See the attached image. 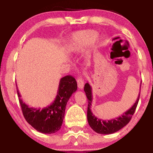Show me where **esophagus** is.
<instances>
[{"mask_svg": "<svg viewBox=\"0 0 153 153\" xmlns=\"http://www.w3.org/2000/svg\"><path fill=\"white\" fill-rule=\"evenodd\" d=\"M77 82H78V87L79 89H82L83 87H84V80L81 78V77H79L77 80Z\"/></svg>", "mask_w": 153, "mask_h": 153, "instance_id": "1", "label": "esophagus"}]
</instances>
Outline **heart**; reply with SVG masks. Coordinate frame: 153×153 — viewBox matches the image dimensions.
<instances>
[{
  "label": "heart",
  "mask_w": 153,
  "mask_h": 153,
  "mask_svg": "<svg viewBox=\"0 0 153 153\" xmlns=\"http://www.w3.org/2000/svg\"><path fill=\"white\" fill-rule=\"evenodd\" d=\"M96 36L94 30H85L73 34L71 38L69 48L74 52H78L89 43Z\"/></svg>",
  "instance_id": "1"
}]
</instances>
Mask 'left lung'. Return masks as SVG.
Wrapping results in <instances>:
<instances>
[{
    "instance_id": "8db88e82",
    "label": "left lung",
    "mask_w": 153,
    "mask_h": 153,
    "mask_svg": "<svg viewBox=\"0 0 153 153\" xmlns=\"http://www.w3.org/2000/svg\"><path fill=\"white\" fill-rule=\"evenodd\" d=\"M141 85V84H140ZM85 92L86 94L87 101H88V107H87V120L89 126L94 131L98 134H111L120 130L125 126L127 125L131 120L132 115L137 107L138 101H139L140 92L138 94L137 100L132 105V107L125 112L123 115L117 118L111 119L110 120H103L97 118L91 113L90 109L91 103H92V91L91 87L88 82L85 85Z\"/></svg>"
}]
</instances>
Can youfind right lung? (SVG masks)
Wrapping results in <instances>:
<instances>
[{
	"instance_id": "right-lung-1",
	"label": "right lung",
	"mask_w": 153,
	"mask_h": 153,
	"mask_svg": "<svg viewBox=\"0 0 153 153\" xmlns=\"http://www.w3.org/2000/svg\"><path fill=\"white\" fill-rule=\"evenodd\" d=\"M78 85L71 75L61 78L55 100L52 104L42 108H30L21 99L17 91L24 117L27 123L38 131L42 134H54L61 129L64 120L67 102L73 93L77 90Z\"/></svg>"
}]
</instances>
